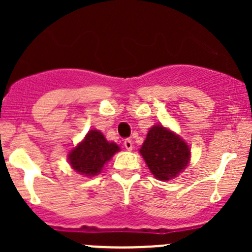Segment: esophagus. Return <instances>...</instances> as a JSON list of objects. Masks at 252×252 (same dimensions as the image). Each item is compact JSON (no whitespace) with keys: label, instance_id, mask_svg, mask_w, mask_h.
<instances>
[{"label":"esophagus","instance_id":"esophagus-1","mask_svg":"<svg viewBox=\"0 0 252 252\" xmlns=\"http://www.w3.org/2000/svg\"><path fill=\"white\" fill-rule=\"evenodd\" d=\"M124 147H126V150H128V151H131V150H133V141L130 140V139H126V140H124Z\"/></svg>","mask_w":252,"mask_h":252}]
</instances>
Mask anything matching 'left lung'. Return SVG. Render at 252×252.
<instances>
[{"instance_id":"8db88e82","label":"left lung","mask_w":252,"mask_h":252,"mask_svg":"<svg viewBox=\"0 0 252 252\" xmlns=\"http://www.w3.org/2000/svg\"><path fill=\"white\" fill-rule=\"evenodd\" d=\"M139 151L154 177L164 182L177 177L190 161L189 145L161 124L150 128Z\"/></svg>"}]
</instances>
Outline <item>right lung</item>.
<instances>
[{
  "label": "right lung",
  "mask_w": 252,
  "mask_h": 252,
  "mask_svg": "<svg viewBox=\"0 0 252 252\" xmlns=\"http://www.w3.org/2000/svg\"><path fill=\"white\" fill-rule=\"evenodd\" d=\"M119 150L116 142L107 141L100 130L94 129L68 154V161L79 174L94 177L101 173L103 166Z\"/></svg>",
  "instance_id": "1"
}]
</instances>
